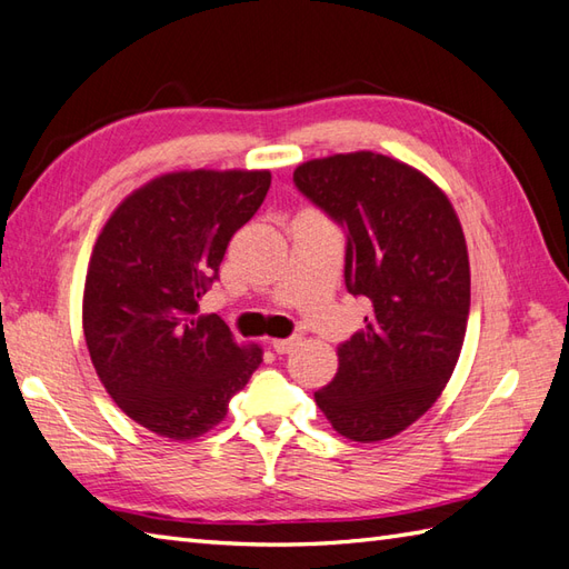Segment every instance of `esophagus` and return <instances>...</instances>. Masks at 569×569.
Masks as SVG:
<instances>
[{
  "label": "esophagus",
  "mask_w": 569,
  "mask_h": 569,
  "mask_svg": "<svg viewBox=\"0 0 569 569\" xmlns=\"http://www.w3.org/2000/svg\"><path fill=\"white\" fill-rule=\"evenodd\" d=\"M300 345V337H290V339H271V349L276 353H288L293 351Z\"/></svg>",
  "instance_id": "obj_1"
}]
</instances>
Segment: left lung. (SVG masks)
Segmentation results:
<instances>
[{
    "instance_id": "left-lung-1",
    "label": "left lung",
    "mask_w": 569,
    "mask_h": 569,
    "mask_svg": "<svg viewBox=\"0 0 569 569\" xmlns=\"http://www.w3.org/2000/svg\"><path fill=\"white\" fill-rule=\"evenodd\" d=\"M296 187L347 228L349 293L371 300L315 402L345 439H392L441 398L463 349L470 261L441 187L395 157L359 150L296 167Z\"/></svg>"
}]
</instances>
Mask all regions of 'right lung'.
Here are the masks:
<instances>
[{
	"label": "right lung",
	"instance_id": "right-lung-1",
	"mask_svg": "<svg viewBox=\"0 0 569 569\" xmlns=\"http://www.w3.org/2000/svg\"><path fill=\"white\" fill-rule=\"evenodd\" d=\"M269 169H181L116 206L91 249L82 329L123 412L171 441L208 433L261 363L218 315H198L232 234L257 213Z\"/></svg>",
	"mask_w": 569,
	"mask_h": 569
}]
</instances>
